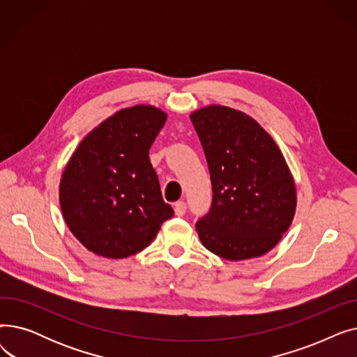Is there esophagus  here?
I'll use <instances>...</instances> for the list:
<instances>
[{"instance_id": "34e87169", "label": "esophagus", "mask_w": 357, "mask_h": 357, "mask_svg": "<svg viewBox=\"0 0 357 357\" xmlns=\"http://www.w3.org/2000/svg\"><path fill=\"white\" fill-rule=\"evenodd\" d=\"M186 213V204L183 201H178L175 204V215L182 217Z\"/></svg>"}]
</instances>
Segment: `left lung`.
Returning <instances> with one entry per match:
<instances>
[{
	"label": "left lung",
	"mask_w": 357,
	"mask_h": 357,
	"mask_svg": "<svg viewBox=\"0 0 357 357\" xmlns=\"http://www.w3.org/2000/svg\"><path fill=\"white\" fill-rule=\"evenodd\" d=\"M213 185L207 215L197 221L205 249L227 260L259 257L289 229L296 190L275 140L245 112L224 105L194 111Z\"/></svg>",
	"instance_id": "1"
}]
</instances>
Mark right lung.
Instances as JSON below:
<instances>
[{
    "mask_svg": "<svg viewBox=\"0 0 357 357\" xmlns=\"http://www.w3.org/2000/svg\"><path fill=\"white\" fill-rule=\"evenodd\" d=\"M165 121L166 112L152 105L120 109L88 133L69 159L61 208L89 252L109 259L136 255L174 215L149 159Z\"/></svg>",
    "mask_w": 357,
    "mask_h": 357,
    "instance_id": "1",
    "label": "right lung"
}]
</instances>
